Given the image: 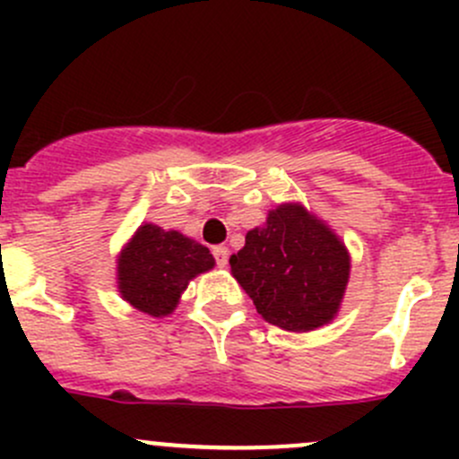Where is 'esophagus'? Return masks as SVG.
I'll list each match as a JSON object with an SVG mask.
<instances>
[{
	"instance_id": "1",
	"label": "esophagus",
	"mask_w": 459,
	"mask_h": 459,
	"mask_svg": "<svg viewBox=\"0 0 459 459\" xmlns=\"http://www.w3.org/2000/svg\"><path fill=\"white\" fill-rule=\"evenodd\" d=\"M212 255L217 259V266L224 268L226 264H229V248L226 247H215L212 248Z\"/></svg>"
}]
</instances>
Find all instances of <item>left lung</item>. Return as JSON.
I'll use <instances>...</instances> for the list:
<instances>
[{"label":"left lung","mask_w":459,"mask_h":459,"mask_svg":"<svg viewBox=\"0 0 459 459\" xmlns=\"http://www.w3.org/2000/svg\"><path fill=\"white\" fill-rule=\"evenodd\" d=\"M230 273L273 326L308 333L337 317L351 277L349 248L304 204L268 211L230 255Z\"/></svg>","instance_id":"left-lung-1"}]
</instances>
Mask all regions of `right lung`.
Here are the masks:
<instances>
[{"label":"right lung","instance_id":"obj_1","mask_svg":"<svg viewBox=\"0 0 459 459\" xmlns=\"http://www.w3.org/2000/svg\"><path fill=\"white\" fill-rule=\"evenodd\" d=\"M215 266L206 247L179 230L143 221L117 255V293L152 317L178 308L188 281Z\"/></svg>","mask_w":459,"mask_h":459}]
</instances>
